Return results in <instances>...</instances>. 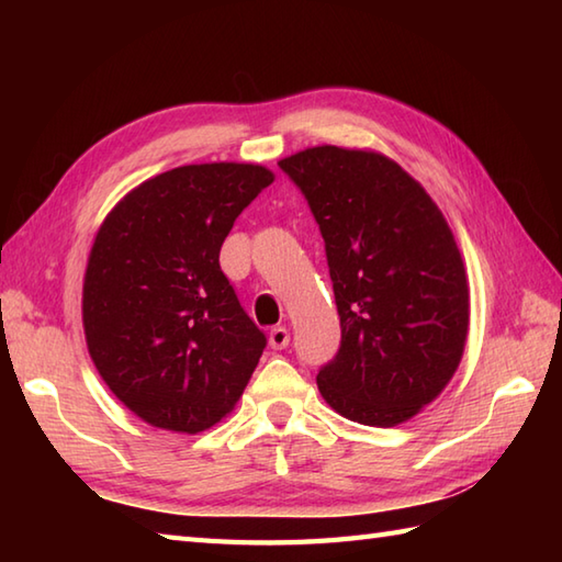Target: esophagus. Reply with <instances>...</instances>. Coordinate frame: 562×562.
Instances as JSON below:
<instances>
[{"label":"esophagus","mask_w":562,"mask_h":562,"mask_svg":"<svg viewBox=\"0 0 562 562\" xmlns=\"http://www.w3.org/2000/svg\"><path fill=\"white\" fill-rule=\"evenodd\" d=\"M290 345V330L284 326H274L270 330V348L272 350H284Z\"/></svg>","instance_id":"1"}]
</instances>
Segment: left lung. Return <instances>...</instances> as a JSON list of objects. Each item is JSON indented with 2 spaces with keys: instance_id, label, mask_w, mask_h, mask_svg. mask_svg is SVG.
I'll return each instance as SVG.
<instances>
[{
  "instance_id": "obj_1",
  "label": "left lung",
  "mask_w": 562,
  "mask_h": 562,
  "mask_svg": "<svg viewBox=\"0 0 562 562\" xmlns=\"http://www.w3.org/2000/svg\"><path fill=\"white\" fill-rule=\"evenodd\" d=\"M324 236L340 348L316 384L333 411L393 427L432 403L461 362L469 288L425 188L374 151L314 147L280 161Z\"/></svg>"
}]
</instances>
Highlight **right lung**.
Wrapping results in <instances>:
<instances>
[{"instance_id":"obj_1","label":"right lung","mask_w":562,"mask_h":562,"mask_svg":"<svg viewBox=\"0 0 562 562\" xmlns=\"http://www.w3.org/2000/svg\"><path fill=\"white\" fill-rule=\"evenodd\" d=\"M258 164L178 166L135 188L93 241L83 330L105 384L142 420L195 435L232 413L266 350L220 268Z\"/></svg>"}]
</instances>
